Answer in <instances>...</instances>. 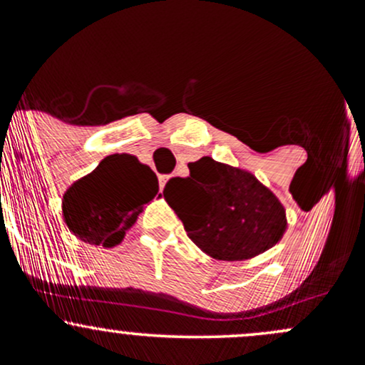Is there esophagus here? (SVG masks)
I'll return each instance as SVG.
<instances>
[{
  "label": "esophagus",
  "mask_w": 365,
  "mask_h": 365,
  "mask_svg": "<svg viewBox=\"0 0 365 365\" xmlns=\"http://www.w3.org/2000/svg\"><path fill=\"white\" fill-rule=\"evenodd\" d=\"M166 182H168V177H166V175H161V177H159V187H161V190L165 188Z\"/></svg>",
  "instance_id": "1"
}]
</instances>
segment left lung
I'll list each match as a JSON object with an SVG mask.
<instances>
[{
    "label": "left lung",
    "mask_w": 365,
    "mask_h": 365,
    "mask_svg": "<svg viewBox=\"0 0 365 365\" xmlns=\"http://www.w3.org/2000/svg\"><path fill=\"white\" fill-rule=\"evenodd\" d=\"M163 195L188 238L217 261H245L266 252L287 232L283 204L250 171L204 156L188 163Z\"/></svg>",
    "instance_id": "8db88e82"
}]
</instances>
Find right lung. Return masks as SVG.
<instances>
[{
	"label": "right lung",
	"instance_id": "add662e5",
	"mask_svg": "<svg viewBox=\"0 0 365 365\" xmlns=\"http://www.w3.org/2000/svg\"><path fill=\"white\" fill-rule=\"evenodd\" d=\"M158 190V177L148 165L132 154H111L66 188L63 221L78 240L111 249L121 244Z\"/></svg>",
	"mask_w": 365,
	"mask_h": 365
}]
</instances>
